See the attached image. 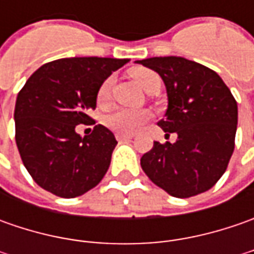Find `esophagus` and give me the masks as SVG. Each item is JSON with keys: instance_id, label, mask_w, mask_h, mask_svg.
Instances as JSON below:
<instances>
[{"instance_id": "esophagus-1", "label": "esophagus", "mask_w": 254, "mask_h": 254, "mask_svg": "<svg viewBox=\"0 0 254 254\" xmlns=\"http://www.w3.org/2000/svg\"><path fill=\"white\" fill-rule=\"evenodd\" d=\"M116 138H117V141H128V140H131L132 137L131 135H128V134H116Z\"/></svg>"}]
</instances>
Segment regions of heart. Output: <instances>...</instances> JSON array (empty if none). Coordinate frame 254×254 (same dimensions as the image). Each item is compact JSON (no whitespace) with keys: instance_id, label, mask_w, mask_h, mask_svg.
<instances>
[{"instance_id":"heart-1","label":"heart","mask_w":254,"mask_h":254,"mask_svg":"<svg viewBox=\"0 0 254 254\" xmlns=\"http://www.w3.org/2000/svg\"><path fill=\"white\" fill-rule=\"evenodd\" d=\"M131 76L144 90L148 87V84L151 83L154 79L158 77L154 72L148 70V69H142V67L132 69ZM110 89H112V77L106 79L97 90L96 100L100 107H104L109 103ZM148 119H150V113L147 110H132V109H123L122 107V109H116L114 112L107 114L104 119V123L110 130L119 132V134H132L137 131Z\"/></svg>"}]
</instances>
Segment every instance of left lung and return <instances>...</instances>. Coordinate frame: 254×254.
I'll return each instance as SVG.
<instances>
[{
	"instance_id": "obj_1",
	"label": "left lung",
	"mask_w": 254,
	"mask_h": 254,
	"mask_svg": "<svg viewBox=\"0 0 254 254\" xmlns=\"http://www.w3.org/2000/svg\"><path fill=\"white\" fill-rule=\"evenodd\" d=\"M135 64L161 76L168 107L158 126L178 135L174 144L154 141L141 157L142 171L175 198L210 190L226 171L235 148L238 103L229 87L212 69L180 56Z\"/></svg>"
}]
</instances>
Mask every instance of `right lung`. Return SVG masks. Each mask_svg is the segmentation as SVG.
Here are the masks:
<instances>
[{
	"mask_svg": "<svg viewBox=\"0 0 254 254\" xmlns=\"http://www.w3.org/2000/svg\"><path fill=\"white\" fill-rule=\"evenodd\" d=\"M130 59L66 58L41 66L15 103V140L25 168L45 190L76 198L94 188L112 161L117 141L107 127L76 132L96 109L100 84Z\"/></svg>",
	"mask_w": 254,
	"mask_h": 254,
	"instance_id": "1",
	"label": "right lung"
}]
</instances>
